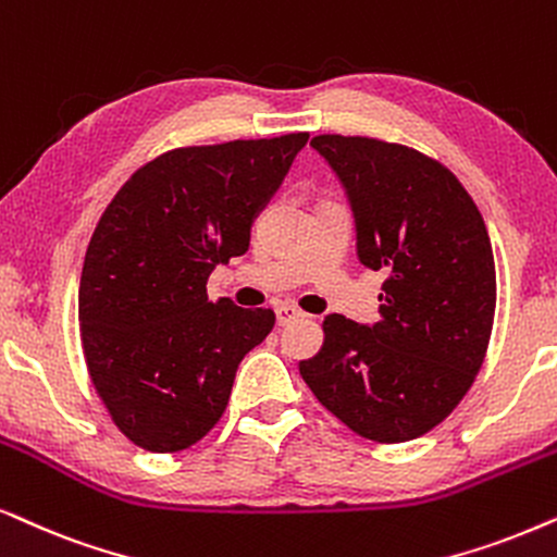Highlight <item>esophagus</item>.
Segmentation results:
<instances>
[{
    "label": "esophagus",
    "mask_w": 557,
    "mask_h": 557,
    "mask_svg": "<svg viewBox=\"0 0 557 557\" xmlns=\"http://www.w3.org/2000/svg\"><path fill=\"white\" fill-rule=\"evenodd\" d=\"M274 315H277V323L280 325H290V323L302 321V318H306V313H302V310H298L295 306H287V302H283V306L274 308Z\"/></svg>",
    "instance_id": "1"
}]
</instances>
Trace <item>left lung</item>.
<instances>
[{"instance_id":"left-lung-1","label":"left lung","mask_w":557,"mask_h":557,"mask_svg":"<svg viewBox=\"0 0 557 557\" xmlns=\"http://www.w3.org/2000/svg\"><path fill=\"white\" fill-rule=\"evenodd\" d=\"M310 147L344 185L356 257L387 280L380 323L331 313L300 374L325 410L376 443L420 438L479 374L496 306L486 224L458 177L405 145L318 135Z\"/></svg>"}]
</instances>
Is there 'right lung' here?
Listing matches in <instances>:
<instances>
[{
    "label": "right lung",
    "mask_w": 557,
    "mask_h": 557,
    "mask_svg": "<svg viewBox=\"0 0 557 557\" xmlns=\"http://www.w3.org/2000/svg\"><path fill=\"white\" fill-rule=\"evenodd\" d=\"M306 132L181 147L119 188L88 242L78 323L88 374L111 420L152 454L216 425L236 369L274 325L270 308L209 300L216 264L249 249Z\"/></svg>",
    "instance_id": "right-lung-1"
}]
</instances>
